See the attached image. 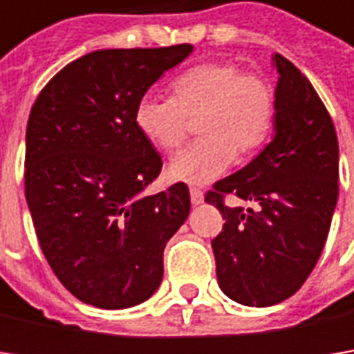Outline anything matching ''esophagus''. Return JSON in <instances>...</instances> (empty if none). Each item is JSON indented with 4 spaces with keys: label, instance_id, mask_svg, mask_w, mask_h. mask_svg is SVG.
Returning <instances> with one entry per match:
<instances>
[{
    "label": "esophagus",
    "instance_id": "34e87169",
    "mask_svg": "<svg viewBox=\"0 0 354 354\" xmlns=\"http://www.w3.org/2000/svg\"><path fill=\"white\" fill-rule=\"evenodd\" d=\"M191 203L193 205H201L203 203V198H205V195H203V191L201 189H197V187H191Z\"/></svg>",
    "mask_w": 354,
    "mask_h": 354
}]
</instances>
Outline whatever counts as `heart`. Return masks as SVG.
<instances>
[{
	"label": "heart",
	"mask_w": 354,
	"mask_h": 354,
	"mask_svg": "<svg viewBox=\"0 0 354 354\" xmlns=\"http://www.w3.org/2000/svg\"><path fill=\"white\" fill-rule=\"evenodd\" d=\"M173 96L145 94L136 106V126L163 151H175L197 118L203 136L171 159L169 175L185 183H209L236 159L254 156L268 140L276 94L262 76L234 62H205L171 84Z\"/></svg>",
	"instance_id": "obj_1"
}]
</instances>
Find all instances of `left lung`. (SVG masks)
I'll return each instance as SVG.
<instances>
[{"mask_svg": "<svg viewBox=\"0 0 354 354\" xmlns=\"http://www.w3.org/2000/svg\"><path fill=\"white\" fill-rule=\"evenodd\" d=\"M276 133L246 167L212 185L205 201L223 218L212 238L216 279L238 304L268 307L297 292L319 260L339 197V145L333 120L306 75L274 55ZM258 209L226 207L224 197Z\"/></svg>", "mask_w": 354, "mask_h": 354, "instance_id": "obj_1", "label": "left lung"}]
</instances>
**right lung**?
Wrapping results in <instances>:
<instances>
[{"label": "right lung", "mask_w": 354, "mask_h": 354, "mask_svg": "<svg viewBox=\"0 0 354 354\" xmlns=\"http://www.w3.org/2000/svg\"><path fill=\"white\" fill-rule=\"evenodd\" d=\"M193 45L94 50L53 76L25 136V198L50 270L76 299L126 309L163 278L165 244L191 211L189 187L142 197L163 167L133 112Z\"/></svg>", "instance_id": "obj_1"}]
</instances>
